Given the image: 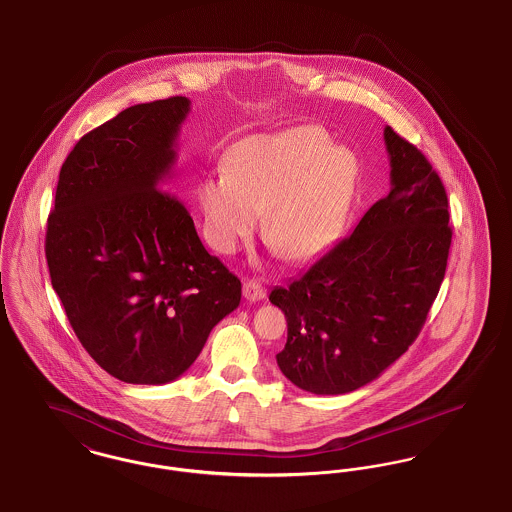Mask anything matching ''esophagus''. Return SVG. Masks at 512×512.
<instances>
[{
  "mask_svg": "<svg viewBox=\"0 0 512 512\" xmlns=\"http://www.w3.org/2000/svg\"><path fill=\"white\" fill-rule=\"evenodd\" d=\"M243 295L248 302H258L266 298V289L256 279H246L243 285Z\"/></svg>",
  "mask_w": 512,
  "mask_h": 512,
  "instance_id": "1",
  "label": "esophagus"
}]
</instances>
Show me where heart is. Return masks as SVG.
Here are the masks:
<instances>
[{
  "label": "heart",
  "mask_w": 512,
  "mask_h": 512,
  "mask_svg": "<svg viewBox=\"0 0 512 512\" xmlns=\"http://www.w3.org/2000/svg\"><path fill=\"white\" fill-rule=\"evenodd\" d=\"M358 183V160L316 125L248 136L229 148L225 171L206 175L196 200L210 244L231 254L258 227L281 256H318L341 233Z\"/></svg>",
  "instance_id": "1"
}]
</instances>
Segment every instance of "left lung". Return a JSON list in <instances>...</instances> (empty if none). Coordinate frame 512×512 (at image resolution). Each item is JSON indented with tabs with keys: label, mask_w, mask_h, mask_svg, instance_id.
Listing matches in <instances>:
<instances>
[{
	"label": "left lung",
	"mask_w": 512,
	"mask_h": 512,
	"mask_svg": "<svg viewBox=\"0 0 512 512\" xmlns=\"http://www.w3.org/2000/svg\"><path fill=\"white\" fill-rule=\"evenodd\" d=\"M391 190L271 304L287 318L283 376L316 395L350 393L418 337L445 277L453 229L447 192L426 156L383 131Z\"/></svg>",
	"instance_id": "left-lung-1"
}]
</instances>
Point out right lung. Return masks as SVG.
I'll return each mask as SVG.
<instances>
[{"label":"right lung","instance_id":"1","mask_svg":"<svg viewBox=\"0 0 512 512\" xmlns=\"http://www.w3.org/2000/svg\"><path fill=\"white\" fill-rule=\"evenodd\" d=\"M190 100L138 104L82 136L59 171L46 260L82 347L125 383L185 374L241 281L167 189Z\"/></svg>","mask_w":512,"mask_h":512}]
</instances>
